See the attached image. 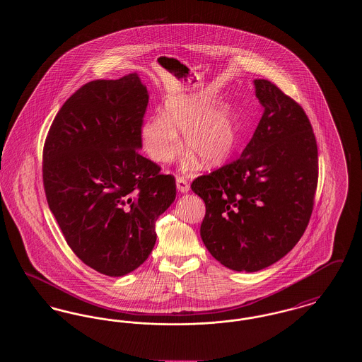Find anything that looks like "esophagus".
Segmentation results:
<instances>
[{"label": "esophagus", "mask_w": 362, "mask_h": 362, "mask_svg": "<svg viewBox=\"0 0 362 362\" xmlns=\"http://www.w3.org/2000/svg\"><path fill=\"white\" fill-rule=\"evenodd\" d=\"M176 189H179L180 192H183V194H185V192H189V182H187L183 176H177V177H176Z\"/></svg>", "instance_id": "esophagus-1"}]
</instances>
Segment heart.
<instances>
[{"instance_id":"heart-1","label":"heart","mask_w":362,"mask_h":362,"mask_svg":"<svg viewBox=\"0 0 362 362\" xmlns=\"http://www.w3.org/2000/svg\"><path fill=\"white\" fill-rule=\"evenodd\" d=\"M210 90L175 95L165 100L163 115L148 117L139 126L141 146L157 164H168L189 149L182 164L185 171L199 167L198 157L207 167H217L233 153L238 144V124L230 105L217 103Z\"/></svg>"}]
</instances>
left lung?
<instances>
[{
    "label": "left lung",
    "mask_w": 362,
    "mask_h": 362,
    "mask_svg": "<svg viewBox=\"0 0 362 362\" xmlns=\"http://www.w3.org/2000/svg\"><path fill=\"white\" fill-rule=\"evenodd\" d=\"M264 111L230 164L197 177L191 189L206 214L201 238L213 258L254 273L284 258L310 223L317 186V145L301 105L269 80H254Z\"/></svg>",
    "instance_id": "obj_1"
}]
</instances>
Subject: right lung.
<instances>
[{"label": "right lung", "mask_w": 362, "mask_h": 362, "mask_svg": "<svg viewBox=\"0 0 362 362\" xmlns=\"http://www.w3.org/2000/svg\"><path fill=\"white\" fill-rule=\"evenodd\" d=\"M149 95L137 73L96 80L58 111L43 148L47 204L71 251L110 276L139 267L176 197L173 175L139 155Z\"/></svg>", "instance_id": "add662e5"}]
</instances>
